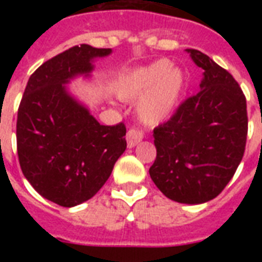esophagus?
Masks as SVG:
<instances>
[{"mask_svg": "<svg viewBox=\"0 0 262 262\" xmlns=\"http://www.w3.org/2000/svg\"><path fill=\"white\" fill-rule=\"evenodd\" d=\"M143 140V133L137 129H129L126 133V141H127V147L133 148L136 147L137 144Z\"/></svg>", "mask_w": 262, "mask_h": 262, "instance_id": "esophagus-1", "label": "esophagus"}]
</instances>
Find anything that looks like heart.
<instances>
[{
  "label": "heart",
  "mask_w": 262,
  "mask_h": 262,
  "mask_svg": "<svg viewBox=\"0 0 262 262\" xmlns=\"http://www.w3.org/2000/svg\"><path fill=\"white\" fill-rule=\"evenodd\" d=\"M183 88L182 72L172 68L167 59L133 72L119 83L118 96L129 100L144 95L139 102L140 118L148 125H156L168 117Z\"/></svg>",
  "instance_id": "b5f03b06"
}]
</instances>
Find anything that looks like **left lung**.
I'll list each match as a JSON object with an SVG mask.
<instances>
[{"mask_svg":"<svg viewBox=\"0 0 262 262\" xmlns=\"http://www.w3.org/2000/svg\"><path fill=\"white\" fill-rule=\"evenodd\" d=\"M186 51L204 77L199 92L154 129L149 175L167 199L203 204L222 193L244 158L248 111L239 84L226 69L201 51Z\"/></svg>","mask_w":262,"mask_h":262,"instance_id":"left-lung-1","label":"left lung"}]
</instances>
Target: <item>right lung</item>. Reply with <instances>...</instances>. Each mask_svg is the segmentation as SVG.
<instances>
[{"label":"right lung","instance_id":"obj_1","mask_svg":"<svg viewBox=\"0 0 262 262\" xmlns=\"http://www.w3.org/2000/svg\"><path fill=\"white\" fill-rule=\"evenodd\" d=\"M111 49L73 46L42 63L31 75L17 111L16 140L20 167L35 190L61 207L94 197L126 149L122 122L104 126L67 91L92 59Z\"/></svg>","mask_w":262,"mask_h":262}]
</instances>
